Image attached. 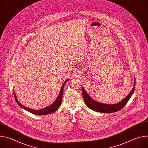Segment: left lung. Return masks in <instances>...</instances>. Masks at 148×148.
I'll list each match as a JSON object with an SVG mask.
<instances>
[{"label":"left lung","mask_w":148,"mask_h":148,"mask_svg":"<svg viewBox=\"0 0 148 148\" xmlns=\"http://www.w3.org/2000/svg\"><path fill=\"white\" fill-rule=\"evenodd\" d=\"M135 80L134 82V86L132 91L128 94V95L119 103L112 105L101 103L100 102L94 101L91 98V97L88 95V94L86 92L85 90H84L83 88H82V94L84 97V102H85L87 106L91 110L102 113H112L121 110L126 105V103L128 102V101L130 100L132 95L134 93V91L135 90Z\"/></svg>","instance_id":"obj_1"}]
</instances>
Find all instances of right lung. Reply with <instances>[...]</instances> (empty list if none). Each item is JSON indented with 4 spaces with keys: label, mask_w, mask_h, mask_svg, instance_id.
Masks as SVG:
<instances>
[{
    "label": "right lung",
    "mask_w": 148,
    "mask_h": 148,
    "mask_svg": "<svg viewBox=\"0 0 148 148\" xmlns=\"http://www.w3.org/2000/svg\"><path fill=\"white\" fill-rule=\"evenodd\" d=\"M69 79L66 80L64 83H63V84L62 85V87L60 90V93H59V95L57 98V99L54 101V102L53 103H52L51 105H50L49 107H47L44 109H42V110H32V109H30V108H28L25 106H23V105H22L21 103H19V102L17 101V99L16 98V96L15 95V94L14 93V98L16 99V102L17 103V104L19 105V106L20 107L23 108V109L26 110V111L33 114H35V115H47V114H50V113H52V112H54L55 111H56L58 108L60 107V105L61 104V101H62V92H63V88H64V86L65 85L66 82L68 81Z\"/></svg>",
    "instance_id": "1"
}]
</instances>
